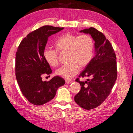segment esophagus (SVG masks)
Returning <instances> with one entry per match:
<instances>
[{"mask_svg": "<svg viewBox=\"0 0 133 133\" xmlns=\"http://www.w3.org/2000/svg\"><path fill=\"white\" fill-rule=\"evenodd\" d=\"M65 82H66V83H67V84H70L71 83H72V81H71V80L66 79V81H65Z\"/></svg>", "mask_w": 133, "mask_h": 133, "instance_id": "34e87169", "label": "esophagus"}]
</instances>
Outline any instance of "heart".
I'll list each match as a JSON object with an SVG mask.
<instances>
[{
	"label": "heart",
	"instance_id": "1",
	"mask_svg": "<svg viewBox=\"0 0 133 133\" xmlns=\"http://www.w3.org/2000/svg\"><path fill=\"white\" fill-rule=\"evenodd\" d=\"M54 46L59 52H68L67 62L69 63L56 71L58 75L66 79L74 77L79 71L80 67L84 68L89 64L94 55V40L89 35L78 36L70 33L65 34L56 39ZM57 51L49 48L43 51L44 59L52 67H56L59 64Z\"/></svg>",
	"mask_w": 133,
	"mask_h": 133
}]
</instances>
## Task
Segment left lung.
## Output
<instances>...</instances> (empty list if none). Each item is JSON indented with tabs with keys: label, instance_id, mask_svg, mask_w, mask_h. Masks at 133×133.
Returning <instances> with one entry per match:
<instances>
[{
	"label": "left lung",
	"instance_id": "left-lung-1",
	"mask_svg": "<svg viewBox=\"0 0 133 133\" xmlns=\"http://www.w3.org/2000/svg\"><path fill=\"white\" fill-rule=\"evenodd\" d=\"M81 32L89 34L95 41V55L79 77H90L80 83V91L74 100L86 110L95 109L102 103L109 95L117 77L116 55L112 45L103 33L94 27L84 29Z\"/></svg>",
	"mask_w": 133,
	"mask_h": 133
}]
</instances>
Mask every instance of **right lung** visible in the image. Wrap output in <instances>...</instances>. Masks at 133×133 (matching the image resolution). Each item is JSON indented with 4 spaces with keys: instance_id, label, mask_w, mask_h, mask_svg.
I'll return each instance as SVG.
<instances>
[{
    "instance_id": "right-lung-1",
    "label": "right lung",
    "mask_w": 133,
    "mask_h": 133,
    "mask_svg": "<svg viewBox=\"0 0 133 133\" xmlns=\"http://www.w3.org/2000/svg\"><path fill=\"white\" fill-rule=\"evenodd\" d=\"M63 27L44 26L29 33L20 43L15 57V75L22 94L30 103L42 105L52 100L65 81L56 76L49 81H42V76L50 75L52 70L43 56L48 38Z\"/></svg>"
}]
</instances>
